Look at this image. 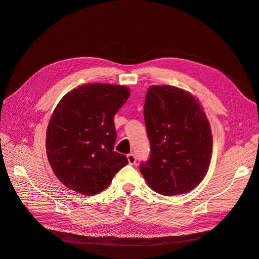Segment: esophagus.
Instances as JSON below:
<instances>
[{
	"instance_id": "34e87169",
	"label": "esophagus",
	"mask_w": 259,
	"mask_h": 259,
	"mask_svg": "<svg viewBox=\"0 0 259 259\" xmlns=\"http://www.w3.org/2000/svg\"><path fill=\"white\" fill-rule=\"evenodd\" d=\"M127 161H128V163L131 164V165H134V164L136 163V156L133 154V153H130V154H127Z\"/></svg>"
}]
</instances>
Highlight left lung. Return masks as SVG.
I'll use <instances>...</instances> for the list:
<instances>
[{"instance_id":"left-lung-1","label":"left lung","mask_w":259,"mask_h":259,"mask_svg":"<svg viewBox=\"0 0 259 259\" xmlns=\"http://www.w3.org/2000/svg\"><path fill=\"white\" fill-rule=\"evenodd\" d=\"M144 114L151 153L140 164V173L148 186L169 197L193 190L207 173L213 149L199 99L176 86L152 85Z\"/></svg>"}]
</instances>
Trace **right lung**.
Instances as JSON below:
<instances>
[{"label": "right lung", "instance_id": "obj_1", "mask_svg": "<svg viewBox=\"0 0 259 259\" xmlns=\"http://www.w3.org/2000/svg\"><path fill=\"white\" fill-rule=\"evenodd\" d=\"M124 85H81L60 99L46 131V154L54 174L70 190L94 195L128 163L114 151L113 117L130 97Z\"/></svg>", "mask_w": 259, "mask_h": 259}]
</instances>
